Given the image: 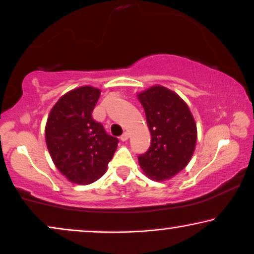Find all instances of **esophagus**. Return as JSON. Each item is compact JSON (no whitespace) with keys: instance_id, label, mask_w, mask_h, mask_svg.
<instances>
[{"instance_id":"34e87169","label":"esophagus","mask_w":254,"mask_h":254,"mask_svg":"<svg viewBox=\"0 0 254 254\" xmlns=\"http://www.w3.org/2000/svg\"><path fill=\"white\" fill-rule=\"evenodd\" d=\"M127 138H129V133H127V132H124L123 135L121 136L122 142H125V140H127Z\"/></svg>"}]
</instances>
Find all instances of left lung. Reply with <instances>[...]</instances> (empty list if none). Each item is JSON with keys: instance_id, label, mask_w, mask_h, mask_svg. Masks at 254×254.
<instances>
[{"instance_id": "left-lung-1", "label": "left lung", "mask_w": 254, "mask_h": 254, "mask_svg": "<svg viewBox=\"0 0 254 254\" xmlns=\"http://www.w3.org/2000/svg\"><path fill=\"white\" fill-rule=\"evenodd\" d=\"M145 111L151 145L138 162L155 181L172 179L185 169L195 150L197 130L188 105L169 88L155 85L137 94Z\"/></svg>"}]
</instances>
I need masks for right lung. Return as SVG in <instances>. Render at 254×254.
<instances>
[{"instance_id":"right-lung-1","label":"right lung","mask_w":254,"mask_h":254,"mask_svg":"<svg viewBox=\"0 0 254 254\" xmlns=\"http://www.w3.org/2000/svg\"><path fill=\"white\" fill-rule=\"evenodd\" d=\"M99 88L81 86L64 94L46 123L47 149L59 172L68 181L90 185L106 172L118 138L106 133L92 118Z\"/></svg>"}]
</instances>
